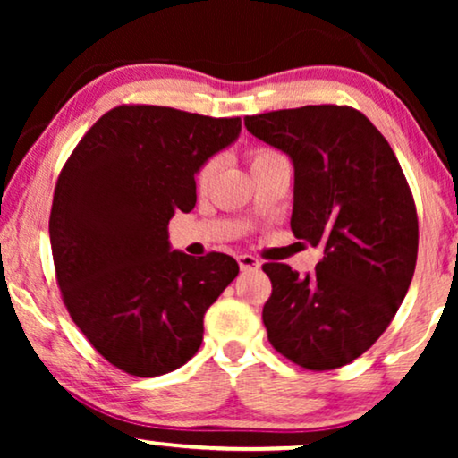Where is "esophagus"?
Listing matches in <instances>:
<instances>
[{"label":"esophagus","instance_id":"1","mask_svg":"<svg viewBox=\"0 0 458 458\" xmlns=\"http://www.w3.org/2000/svg\"><path fill=\"white\" fill-rule=\"evenodd\" d=\"M237 262H240L242 271H259L260 268L259 259H254L252 254H240L237 256Z\"/></svg>","mask_w":458,"mask_h":458}]
</instances>
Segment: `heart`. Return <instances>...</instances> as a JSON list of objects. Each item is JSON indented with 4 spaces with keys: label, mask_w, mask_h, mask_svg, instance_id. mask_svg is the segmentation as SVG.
Returning <instances> with one entry per match:
<instances>
[{
    "label": "heart",
    "mask_w": 458,
    "mask_h": 458,
    "mask_svg": "<svg viewBox=\"0 0 458 458\" xmlns=\"http://www.w3.org/2000/svg\"><path fill=\"white\" fill-rule=\"evenodd\" d=\"M277 156H279V154L273 152V149H259V152L252 154V168L262 165V162H267V160L277 158ZM215 171H216V160H208V162H206V165H204L202 168H199V173H198V183H199V185L208 183V181L212 179V174H215Z\"/></svg>",
    "instance_id": "b5f03b06"
}]
</instances>
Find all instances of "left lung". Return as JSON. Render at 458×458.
<instances>
[{
	"mask_svg": "<svg viewBox=\"0 0 458 458\" xmlns=\"http://www.w3.org/2000/svg\"><path fill=\"white\" fill-rule=\"evenodd\" d=\"M293 165L292 231L323 250L315 273L281 262L262 271L268 342L310 371L348 365L384 334L417 262V210L386 137L359 110L304 106L243 118Z\"/></svg>",
	"mask_w": 458,
	"mask_h": 458,
	"instance_id": "1",
	"label": "left lung"
}]
</instances>
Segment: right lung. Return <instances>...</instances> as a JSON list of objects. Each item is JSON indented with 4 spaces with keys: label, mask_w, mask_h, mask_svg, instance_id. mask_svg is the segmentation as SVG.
Returning <instances> with one entry per match:
<instances>
[{
    "label": "right lung",
    "mask_w": 458,
    "mask_h": 458,
    "mask_svg": "<svg viewBox=\"0 0 458 458\" xmlns=\"http://www.w3.org/2000/svg\"><path fill=\"white\" fill-rule=\"evenodd\" d=\"M240 133V118L118 106L62 168L49 216L55 277L72 321L123 371L156 377L185 365L206 310L240 273L227 254L173 250L166 229L196 206L199 168Z\"/></svg>",
    "instance_id": "right-lung-1"
}]
</instances>
